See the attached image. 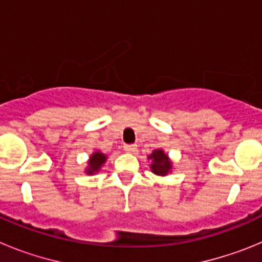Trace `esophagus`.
I'll return each instance as SVG.
<instances>
[{"label": "esophagus", "instance_id": "34e87169", "mask_svg": "<svg viewBox=\"0 0 262 262\" xmlns=\"http://www.w3.org/2000/svg\"><path fill=\"white\" fill-rule=\"evenodd\" d=\"M136 145L135 144H126L124 145V151L128 152V154H134V152H136Z\"/></svg>", "mask_w": 262, "mask_h": 262}]
</instances>
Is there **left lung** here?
Wrapping results in <instances>:
<instances>
[{"label":"left lung","instance_id":"obj_1","mask_svg":"<svg viewBox=\"0 0 262 262\" xmlns=\"http://www.w3.org/2000/svg\"><path fill=\"white\" fill-rule=\"evenodd\" d=\"M148 160H151V172L156 176L165 177L173 170V163L168 154L164 149H155L151 155H148Z\"/></svg>","mask_w":262,"mask_h":262}]
</instances>
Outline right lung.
<instances>
[{"instance_id": "obj_1", "label": "right lung", "mask_w": 262, "mask_h": 262, "mask_svg": "<svg viewBox=\"0 0 262 262\" xmlns=\"http://www.w3.org/2000/svg\"><path fill=\"white\" fill-rule=\"evenodd\" d=\"M106 160H107V155H105L101 151H94L86 161V168L84 170L85 174L93 176L98 173L103 166V164L106 163Z\"/></svg>"}]
</instances>
